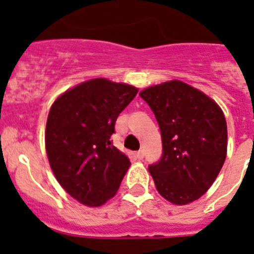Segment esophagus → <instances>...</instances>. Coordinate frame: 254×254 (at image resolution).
Instances as JSON below:
<instances>
[{"label":"esophagus","mask_w":254,"mask_h":254,"mask_svg":"<svg viewBox=\"0 0 254 254\" xmlns=\"http://www.w3.org/2000/svg\"><path fill=\"white\" fill-rule=\"evenodd\" d=\"M143 156H145V154H143V150H140V151L136 152V158L140 159V160H142Z\"/></svg>","instance_id":"esophagus-1"}]
</instances>
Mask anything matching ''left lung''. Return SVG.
I'll return each instance as SVG.
<instances>
[{
  "instance_id": "1",
  "label": "left lung",
  "mask_w": 254,
  "mask_h": 254,
  "mask_svg": "<svg viewBox=\"0 0 254 254\" xmlns=\"http://www.w3.org/2000/svg\"><path fill=\"white\" fill-rule=\"evenodd\" d=\"M163 141L159 163L149 167L155 187L174 205H187L207 192L223 168L228 127L221 108L196 87L170 80L143 89Z\"/></svg>"
}]
</instances>
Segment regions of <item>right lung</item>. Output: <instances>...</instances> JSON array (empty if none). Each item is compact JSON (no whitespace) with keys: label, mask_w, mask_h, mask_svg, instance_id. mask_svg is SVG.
I'll return each instance as SVG.
<instances>
[{"label":"right lung","mask_w":254,"mask_h":254,"mask_svg":"<svg viewBox=\"0 0 254 254\" xmlns=\"http://www.w3.org/2000/svg\"><path fill=\"white\" fill-rule=\"evenodd\" d=\"M137 87L91 78L61 94L46 126L49 165L62 188L77 202L99 207L116 196L131 161L112 145L121 112Z\"/></svg>","instance_id":"1"}]
</instances>
